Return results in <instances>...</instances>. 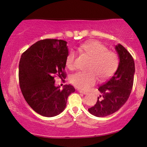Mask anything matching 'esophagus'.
Returning <instances> with one entry per match:
<instances>
[{
	"label": "esophagus",
	"mask_w": 147,
	"mask_h": 147,
	"mask_svg": "<svg viewBox=\"0 0 147 147\" xmlns=\"http://www.w3.org/2000/svg\"><path fill=\"white\" fill-rule=\"evenodd\" d=\"M79 92H80V93H82V94H87V92H85V91H81V90H79Z\"/></svg>",
	"instance_id": "34e87169"
}]
</instances>
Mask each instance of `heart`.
Masks as SVG:
<instances>
[{
	"label": "heart",
	"mask_w": 147,
	"mask_h": 147,
	"mask_svg": "<svg viewBox=\"0 0 147 147\" xmlns=\"http://www.w3.org/2000/svg\"><path fill=\"white\" fill-rule=\"evenodd\" d=\"M80 50L91 58L89 72H78L72 75L69 81L74 86L81 90H87L96 83L97 77L101 81L109 78L117 70L118 58L114 52L107 51L105 45L96 40L85 42ZM76 53L70 51L66 58V65L69 69L74 68Z\"/></svg>",
	"instance_id": "obj_1"
}]
</instances>
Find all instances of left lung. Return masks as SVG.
<instances>
[{"label":"left lung","instance_id":"left-lung-1","mask_svg":"<svg viewBox=\"0 0 147 147\" xmlns=\"http://www.w3.org/2000/svg\"><path fill=\"white\" fill-rule=\"evenodd\" d=\"M115 49L119 59L118 69L114 76L98 87L102 96L98 97L95 105L88 109L96 117H105L118 111L127 100L134 85V58L120 44L116 45Z\"/></svg>","mask_w":147,"mask_h":147}]
</instances>
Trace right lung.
I'll return each mask as SVG.
<instances>
[{"label":"right lung","mask_w":147,"mask_h":147,"mask_svg":"<svg viewBox=\"0 0 147 147\" xmlns=\"http://www.w3.org/2000/svg\"><path fill=\"white\" fill-rule=\"evenodd\" d=\"M67 42L40 40L22 54L19 64V83L25 100L37 114L54 117L64 111L67 97L75 91L71 85L55 86V78H66Z\"/></svg>","instance_id":"1"}]
</instances>
